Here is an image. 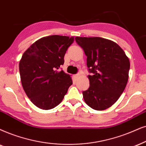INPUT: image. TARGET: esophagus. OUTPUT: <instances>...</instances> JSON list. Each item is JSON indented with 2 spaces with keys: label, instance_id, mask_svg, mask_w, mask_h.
<instances>
[{
  "label": "esophagus",
  "instance_id": "34e87169",
  "mask_svg": "<svg viewBox=\"0 0 146 146\" xmlns=\"http://www.w3.org/2000/svg\"><path fill=\"white\" fill-rule=\"evenodd\" d=\"M75 78H77V77H80V73H77V74H76V75H75V76H74Z\"/></svg>",
  "mask_w": 146,
  "mask_h": 146
}]
</instances>
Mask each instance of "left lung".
<instances>
[{"mask_svg": "<svg viewBox=\"0 0 146 146\" xmlns=\"http://www.w3.org/2000/svg\"><path fill=\"white\" fill-rule=\"evenodd\" d=\"M87 56L90 87L83 92L85 102L93 109H107L117 101L127 86L129 59L112 40L100 37H76Z\"/></svg>", "mask_w": 146, "mask_h": 146, "instance_id": "8db88e82", "label": "left lung"}]
</instances>
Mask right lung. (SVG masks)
Listing matches in <instances>:
<instances>
[{"instance_id":"right-lung-1","label":"right lung","mask_w":146,"mask_h":146,"mask_svg":"<svg viewBox=\"0 0 146 146\" xmlns=\"http://www.w3.org/2000/svg\"><path fill=\"white\" fill-rule=\"evenodd\" d=\"M74 37L46 36L32 44L19 61V73L25 94L35 106L50 110L62 102L73 84L71 75L61 70L66 51Z\"/></svg>"}]
</instances>
